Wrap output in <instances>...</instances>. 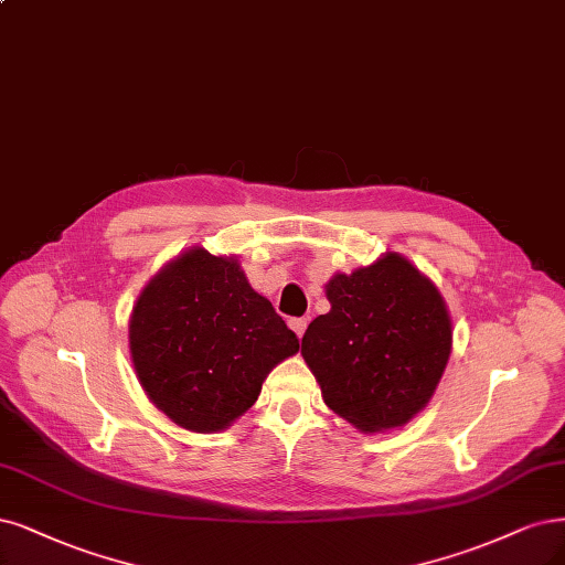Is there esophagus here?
Segmentation results:
<instances>
[{"label": "esophagus", "mask_w": 565, "mask_h": 565, "mask_svg": "<svg viewBox=\"0 0 565 565\" xmlns=\"http://www.w3.org/2000/svg\"><path fill=\"white\" fill-rule=\"evenodd\" d=\"M289 327L295 329V334L301 339L303 332H306V327H308V320H306V318H291V320H289Z\"/></svg>", "instance_id": "obj_1"}]
</instances>
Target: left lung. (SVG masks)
Returning <instances> with one entry per match:
<instances>
[{"label": "left lung", "mask_w": 565, "mask_h": 565, "mask_svg": "<svg viewBox=\"0 0 565 565\" xmlns=\"http://www.w3.org/2000/svg\"><path fill=\"white\" fill-rule=\"evenodd\" d=\"M327 299L332 310L301 339L324 404L362 433L412 420L451 355V320L437 287L391 252L334 276Z\"/></svg>", "instance_id": "8db88e82"}]
</instances>
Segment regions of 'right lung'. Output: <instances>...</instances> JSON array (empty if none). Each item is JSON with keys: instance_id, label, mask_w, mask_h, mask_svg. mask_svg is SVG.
I'll use <instances>...</instances> for the list:
<instances>
[{"instance_id": "obj_1", "label": "right lung", "mask_w": 565, "mask_h": 565, "mask_svg": "<svg viewBox=\"0 0 565 565\" xmlns=\"http://www.w3.org/2000/svg\"><path fill=\"white\" fill-rule=\"evenodd\" d=\"M299 350L236 259L193 247L140 295L130 355L149 399L193 433H217L257 402L270 369Z\"/></svg>"}]
</instances>
